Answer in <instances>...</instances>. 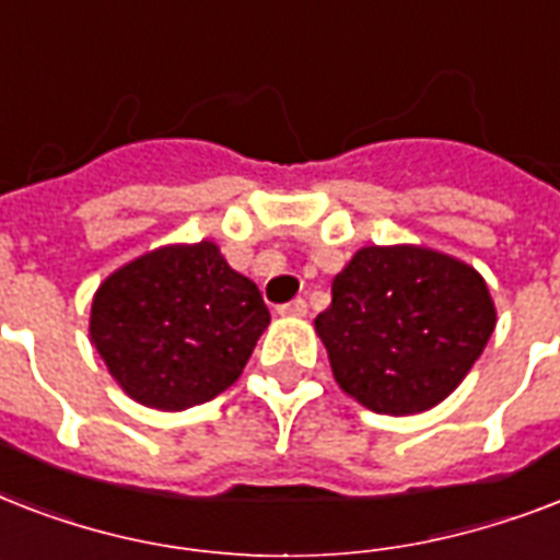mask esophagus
Instances as JSON below:
<instances>
[{
    "label": "esophagus",
    "mask_w": 560,
    "mask_h": 560,
    "mask_svg": "<svg viewBox=\"0 0 560 560\" xmlns=\"http://www.w3.org/2000/svg\"><path fill=\"white\" fill-rule=\"evenodd\" d=\"M281 316H305L307 314V302L305 299H293V302H284L279 305Z\"/></svg>",
    "instance_id": "34e87169"
}]
</instances>
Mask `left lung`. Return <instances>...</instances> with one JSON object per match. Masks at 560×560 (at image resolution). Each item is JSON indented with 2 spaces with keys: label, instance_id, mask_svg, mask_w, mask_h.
Instances as JSON below:
<instances>
[{
  "label": "left lung",
  "instance_id": "obj_1",
  "mask_svg": "<svg viewBox=\"0 0 560 560\" xmlns=\"http://www.w3.org/2000/svg\"><path fill=\"white\" fill-rule=\"evenodd\" d=\"M316 316L334 377L363 407L412 416L444 400L494 331L474 267L421 246H366L334 279Z\"/></svg>",
  "mask_w": 560,
  "mask_h": 560
}]
</instances>
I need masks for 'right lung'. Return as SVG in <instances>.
<instances>
[{
  "label": "right lung",
  "mask_w": 560,
  "mask_h": 560,
  "mask_svg": "<svg viewBox=\"0 0 560 560\" xmlns=\"http://www.w3.org/2000/svg\"><path fill=\"white\" fill-rule=\"evenodd\" d=\"M267 323L258 288L200 241L113 272L95 293L90 334L130 398L174 412L232 386Z\"/></svg>",
  "instance_id": "add662e5"
}]
</instances>
